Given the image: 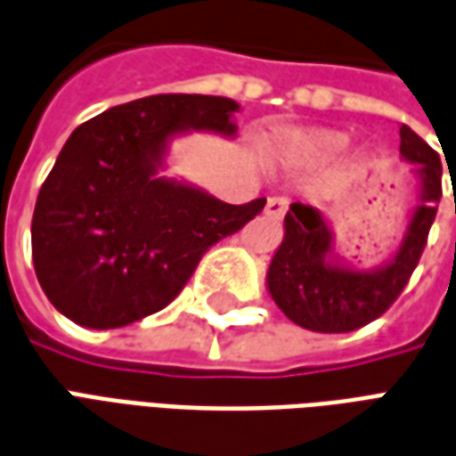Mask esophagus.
Instances as JSON below:
<instances>
[{"label":"esophagus","instance_id":"obj_1","mask_svg":"<svg viewBox=\"0 0 456 456\" xmlns=\"http://www.w3.org/2000/svg\"><path fill=\"white\" fill-rule=\"evenodd\" d=\"M286 209H288V200L286 198H268L266 202V212L268 217H273V219H281L283 215H286Z\"/></svg>","mask_w":456,"mask_h":456}]
</instances>
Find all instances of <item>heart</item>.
<instances>
[{"label":"heart","mask_w":456,"mask_h":456,"mask_svg":"<svg viewBox=\"0 0 456 456\" xmlns=\"http://www.w3.org/2000/svg\"><path fill=\"white\" fill-rule=\"evenodd\" d=\"M288 146L296 153H303V156L330 159V156H337L349 146V136L335 129H300L290 134Z\"/></svg>","instance_id":"obj_1"}]
</instances>
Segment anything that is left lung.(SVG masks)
<instances>
[{
    "mask_svg": "<svg viewBox=\"0 0 456 456\" xmlns=\"http://www.w3.org/2000/svg\"><path fill=\"white\" fill-rule=\"evenodd\" d=\"M401 156L412 163L420 202L411 209L398 248L376 268H356L335 251V234L320 209L293 202L283 241L271 258L266 288L283 315L313 332H352L381 317L412 276L442 198L440 156L401 126Z\"/></svg>",
    "mask_w": 456,
    "mask_h": 456,
    "instance_id": "1",
    "label": "left lung"
}]
</instances>
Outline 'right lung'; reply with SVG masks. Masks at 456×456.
Returning a JSON list of instances; mask_svg holds the SVG:
<instances>
[{
	"instance_id": "right-lung-1",
	"label": "right lung",
	"mask_w": 456,
	"mask_h": 456,
	"mask_svg": "<svg viewBox=\"0 0 456 456\" xmlns=\"http://www.w3.org/2000/svg\"><path fill=\"white\" fill-rule=\"evenodd\" d=\"M234 112L229 97L151 94L70 134L31 222L36 276L61 315L112 330L159 313L212 244L264 209L266 198L229 205L160 175L170 141L188 131L234 139Z\"/></svg>"
}]
</instances>
